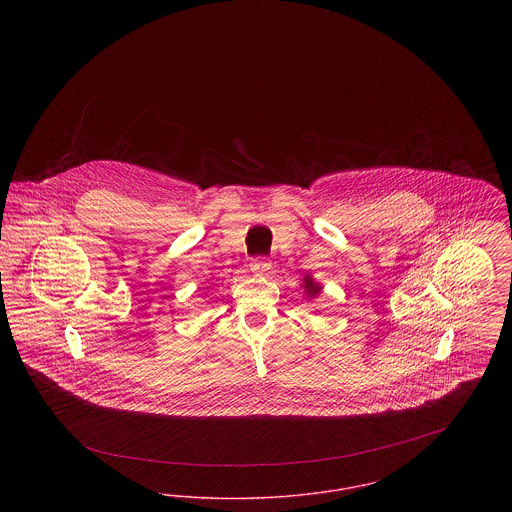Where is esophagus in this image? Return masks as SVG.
<instances>
[{
  "instance_id": "1",
  "label": "esophagus",
  "mask_w": 512,
  "mask_h": 512,
  "mask_svg": "<svg viewBox=\"0 0 512 512\" xmlns=\"http://www.w3.org/2000/svg\"><path fill=\"white\" fill-rule=\"evenodd\" d=\"M249 267H251V272L255 276H267V274H270V270H272V263L265 259V257H259V259H253Z\"/></svg>"
}]
</instances>
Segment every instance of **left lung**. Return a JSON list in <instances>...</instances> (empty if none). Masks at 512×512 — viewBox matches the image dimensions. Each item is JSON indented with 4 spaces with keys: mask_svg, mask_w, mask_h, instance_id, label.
Returning a JSON list of instances; mask_svg holds the SVG:
<instances>
[{
    "mask_svg": "<svg viewBox=\"0 0 512 512\" xmlns=\"http://www.w3.org/2000/svg\"><path fill=\"white\" fill-rule=\"evenodd\" d=\"M303 290H305V293H307V297H311V299H315L317 297L318 293H320V290H322V286L320 284H317L309 274L303 278Z\"/></svg>",
    "mask_w": 512,
    "mask_h": 512,
    "instance_id": "1",
    "label": "left lung"
}]
</instances>
